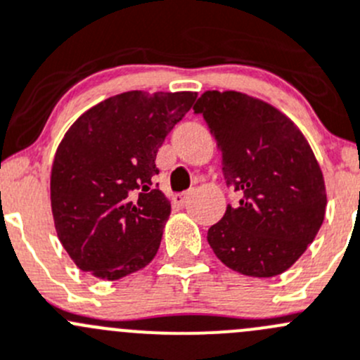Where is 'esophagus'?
Instances as JSON below:
<instances>
[{
    "label": "esophagus",
    "instance_id": "1",
    "mask_svg": "<svg viewBox=\"0 0 360 360\" xmlns=\"http://www.w3.org/2000/svg\"><path fill=\"white\" fill-rule=\"evenodd\" d=\"M188 195H190V193H176V195H174V197H172L174 204L179 205V207H183V205L186 204V200H188Z\"/></svg>",
    "mask_w": 360,
    "mask_h": 360
}]
</instances>
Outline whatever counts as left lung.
<instances>
[{
  "label": "left lung",
  "instance_id": "8db88e82",
  "mask_svg": "<svg viewBox=\"0 0 360 360\" xmlns=\"http://www.w3.org/2000/svg\"><path fill=\"white\" fill-rule=\"evenodd\" d=\"M221 153L226 188L240 197L207 230L216 257L237 273H285L313 243L326 216L322 170L285 114L237 91H205L193 107Z\"/></svg>",
  "mask_w": 360,
  "mask_h": 360
}]
</instances>
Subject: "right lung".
<instances>
[{"mask_svg": "<svg viewBox=\"0 0 360 360\" xmlns=\"http://www.w3.org/2000/svg\"><path fill=\"white\" fill-rule=\"evenodd\" d=\"M197 93L128 91L98 103L66 131L51 174L63 248L77 267L120 280L155 258L170 202L153 177L156 153Z\"/></svg>", "mask_w": 360, "mask_h": 360, "instance_id": "add662e5", "label": "right lung"}]
</instances>
